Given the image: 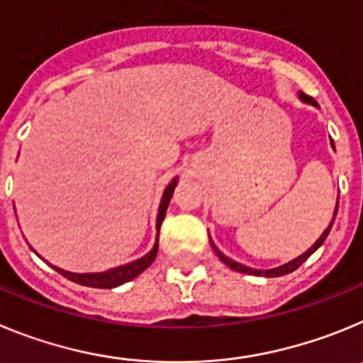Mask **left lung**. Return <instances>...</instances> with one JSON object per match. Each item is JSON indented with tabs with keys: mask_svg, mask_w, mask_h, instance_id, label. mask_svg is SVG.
<instances>
[{
	"mask_svg": "<svg viewBox=\"0 0 363 363\" xmlns=\"http://www.w3.org/2000/svg\"><path fill=\"white\" fill-rule=\"evenodd\" d=\"M302 101H306V103H309V104H315V106H318V103H316L315 99H313V97H309V96H306V94H302ZM331 145L335 146V143H333V139H331ZM336 211H338V202H336V210H335V217H336ZM335 217H333V220H335ZM333 220H331V224H329L328 226V230L324 231V233H322V237L318 238V240H316L315 244H313L311 247H309L308 251H306V253L303 255H300L298 259H295V260H291V262H287V264H284V266H280V267H275V269H267V271H259V269H251V267H246V266H242V264H238V262H235V260H231V259H228L226 255L224 253H220V251L217 250V247L213 246V244H211V246H213V250H215V253L218 255V259L222 260V262L226 264V266H230L231 269H235V271H240V273H250V275H266V277H282V275H287V273H291V271H295L296 267H300L302 266L303 262H306V260L309 259V257H311L313 253H315L316 250H318L320 246H322V244H324V240H325V237H328L329 235V231H331V226H333Z\"/></svg>",
	"mask_w": 363,
	"mask_h": 363,
	"instance_id": "obj_1",
	"label": "left lung"
}]
</instances>
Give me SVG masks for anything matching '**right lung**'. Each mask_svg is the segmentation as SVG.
Masks as SVG:
<instances>
[{
	"instance_id": "right-lung-1",
	"label": "right lung",
	"mask_w": 363,
	"mask_h": 363,
	"mask_svg": "<svg viewBox=\"0 0 363 363\" xmlns=\"http://www.w3.org/2000/svg\"><path fill=\"white\" fill-rule=\"evenodd\" d=\"M177 186V179L172 181V184H168V188L164 189V195H162L161 201V208H159V215H157V230H161V224L164 220L166 210H168L169 199L174 195V189ZM159 250V235H157V242L153 246V250L150 251L148 255H145L143 259L135 260V262H130L126 266L116 267V269L104 271V273H68V271L60 269V267H54L57 273L65 277V279L72 280V282L81 284V286H88V287H99V289H110V287L121 286V284L128 282V280L135 279L137 275H141L143 271L146 267H150V264L155 260V255H157Z\"/></svg>"
}]
</instances>
